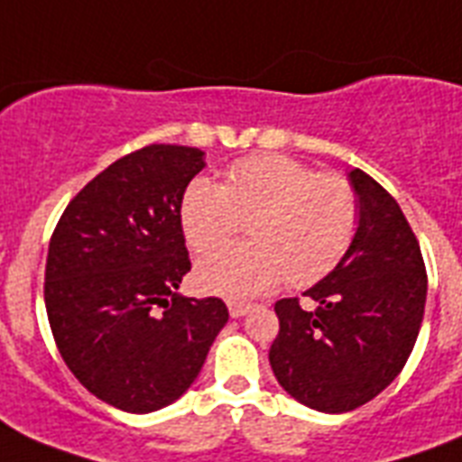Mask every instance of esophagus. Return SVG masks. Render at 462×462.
I'll list each match as a JSON object with an SVG mask.
<instances>
[{
	"mask_svg": "<svg viewBox=\"0 0 462 462\" xmlns=\"http://www.w3.org/2000/svg\"><path fill=\"white\" fill-rule=\"evenodd\" d=\"M227 309H230L232 319H242V316H245V314H249V309H252V304L230 302V304H227Z\"/></svg>",
	"mask_w": 462,
	"mask_h": 462,
	"instance_id": "1",
	"label": "esophagus"
}]
</instances>
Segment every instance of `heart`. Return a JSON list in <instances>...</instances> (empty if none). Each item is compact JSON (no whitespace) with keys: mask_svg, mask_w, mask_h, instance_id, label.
<instances>
[{"mask_svg":"<svg viewBox=\"0 0 462 462\" xmlns=\"http://www.w3.org/2000/svg\"><path fill=\"white\" fill-rule=\"evenodd\" d=\"M180 217L196 254L216 252L249 225V245L213 254L194 273L208 295L249 300L288 278L304 288L330 273L357 230V199L337 174L285 155H254L227 170V184L189 181Z\"/></svg>","mask_w":462,"mask_h":462,"instance_id":"obj_1","label":"heart"}]
</instances>
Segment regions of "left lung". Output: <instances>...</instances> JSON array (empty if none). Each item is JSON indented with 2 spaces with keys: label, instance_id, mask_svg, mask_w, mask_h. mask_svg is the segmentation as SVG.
I'll return each mask as SVG.
<instances>
[{
  "label": "left lung",
  "instance_id": "1",
  "mask_svg": "<svg viewBox=\"0 0 462 462\" xmlns=\"http://www.w3.org/2000/svg\"><path fill=\"white\" fill-rule=\"evenodd\" d=\"M357 230L347 252L304 297L275 302L281 321L268 359L295 401L319 412H350L402 372L427 302V271L415 232L395 199L362 170L347 174Z\"/></svg>",
  "mask_w": 462,
  "mask_h": 462
}]
</instances>
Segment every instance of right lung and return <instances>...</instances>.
I'll use <instances>...</instances> for the list:
<instances>
[{
	"label": "right lung",
	"mask_w": 462,
	"mask_h": 462,
	"mask_svg": "<svg viewBox=\"0 0 462 462\" xmlns=\"http://www.w3.org/2000/svg\"><path fill=\"white\" fill-rule=\"evenodd\" d=\"M203 151L153 143L74 196L50 239L45 307L76 379L112 408L146 415L187 393L227 307L177 290L191 271L181 196Z\"/></svg>",
	"instance_id": "right-lung-1"
}]
</instances>
